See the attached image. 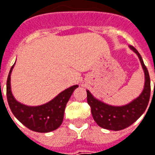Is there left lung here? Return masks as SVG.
<instances>
[{
    "label": "left lung",
    "mask_w": 155,
    "mask_h": 155,
    "mask_svg": "<svg viewBox=\"0 0 155 155\" xmlns=\"http://www.w3.org/2000/svg\"><path fill=\"white\" fill-rule=\"evenodd\" d=\"M129 47L138 55L145 73V85L140 96L125 106L115 107L96 99L87 91V102L91 106L93 119L98 126L105 129L117 131L129 127L145 112L149 102L151 86L148 71L138 51L133 45Z\"/></svg>",
    "instance_id": "1"
}]
</instances>
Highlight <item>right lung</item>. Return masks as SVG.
<instances>
[{"label":"right lung","mask_w":155,"mask_h":155,"mask_svg":"<svg viewBox=\"0 0 155 155\" xmlns=\"http://www.w3.org/2000/svg\"><path fill=\"white\" fill-rule=\"evenodd\" d=\"M14 65L10 69L7 80V98L14 116L24 126L35 132L47 133L57 129L62 124L67 102L78 86L74 85L64 90L47 104L36 107L26 106L17 102L11 92L10 75Z\"/></svg>","instance_id":"1"}]
</instances>
